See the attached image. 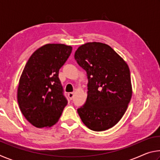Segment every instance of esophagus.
I'll list each match as a JSON object with an SVG mask.
<instances>
[{"instance_id":"obj_1","label":"esophagus","mask_w":160,"mask_h":160,"mask_svg":"<svg viewBox=\"0 0 160 160\" xmlns=\"http://www.w3.org/2000/svg\"><path fill=\"white\" fill-rule=\"evenodd\" d=\"M68 97L70 98V100H72L73 99V97H74V92H69L68 94Z\"/></svg>"}]
</instances>
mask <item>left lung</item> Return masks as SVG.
Masks as SVG:
<instances>
[{"label":"left lung","mask_w":160,"mask_h":160,"mask_svg":"<svg viewBox=\"0 0 160 160\" xmlns=\"http://www.w3.org/2000/svg\"><path fill=\"white\" fill-rule=\"evenodd\" d=\"M78 64L88 76V97L78 113L94 131H106L123 117L131 101L132 87L128 65L112 47L89 42L75 53Z\"/></svg>","instance_id":"obj_1"}]
</instances>
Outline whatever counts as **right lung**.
I'll return each mask as SVG.
<instances>
[{"label": "right lung", "instance_id": "right-lung-1", "mask_svg": "<svg viewBox=\"0 0 160 160\" xmlns=\"http://www.w3.org/2000/svg\"><path fill=\"white\" fill-rule=\"evenodd\" d=\"M71 51L70 46L46 44L27 62L19 82L18 102L24 116L37 128L55 124L68 104L58 72Z\"/></svg>", "mask_w": 160, "mask_h": 160}]
</instances>
